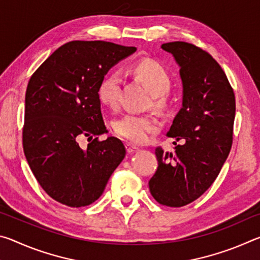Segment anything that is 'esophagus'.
I'll return each instance as SVG.
<instances>
[{
	"label": "esophagus",
	"instance_id": "esophagus-1",
	"mask_svg": "<svg viewBox=\"0 0 260 260\" xmlns=\"http://www.w3.org/2000/svg\"><path fill=\"white\" fill-rule=\"evenodd\" d=\"M126 150H127V152H128V153H134V152H136V151L139 150V148L136 147V146H133V144L127 143L126 144Z\"/></svg>",
	"mask_w": 260,
	"mask_h": 260
}]
</instances>
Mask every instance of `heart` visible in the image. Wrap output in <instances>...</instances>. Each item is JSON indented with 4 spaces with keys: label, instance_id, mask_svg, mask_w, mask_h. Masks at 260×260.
I'll use <instances>...</instances> for the list:
<instances>
[{
    "label": "heart",
    "instance_id": "obj_1",
    "mask_svg": "<svg viewBox=\"0 0 260 260\" xmlns=\"http://www.w3.org/2000/svg\"><path fill=\"white\" fill-rule=\"evenodd\" d=\"M135 74L152 94L153 104L164 108L167 100L165 91L170 87V77L165 69L151 59H141L131 67ZM121 77L118 71H111L103 78L99 87V98L103 104L116 108L119 103ZM160 127L157 117L149 113L128 112L114 121L113 128L116 133L134 143H143L150 134Z\"/></svg>",
    "mask_w": 260,
    "mask_h": 260
}]
</instances>
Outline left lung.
<instances>
[{"instance_id": "obj_1", "label": "left lung", "mask_w": 260, "mask_h": 260, "mask_svg": "<svg viewBox=\"0 0 260 260\" xmlns=\"http://www.w3.org/2000/svg\"><path fill=\"white\" fill-rule=\"evenodd\" d=\"M160 48L180 68L182 107L166 134L175 139L174 151L156 148L158 167L149 189L158 203L180 208L208 190L230 155L235 96L223 70L206 51L182 41Z\"/></svg>"}]
</instances>
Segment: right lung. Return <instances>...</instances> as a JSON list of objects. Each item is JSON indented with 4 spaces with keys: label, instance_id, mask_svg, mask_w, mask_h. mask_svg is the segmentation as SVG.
<instances>
[{
    "label": "right lung",
    "instance_id": "add662e5",
    "mask_svg": "<svg viewBox=\"0 0 260 260\" xmlns=\"http://www.w3.org/2000/svg\"><path fill=\"white\" fill-rule=\"evenodd\" d=\"M136 51L105 41H71L59 47L30 77L25 96L23 146L34 177L59 203H94L126 155L120 140L98 138L86 149L78 141L108 133L99 87L114 65Z\"/></svg>",
    "mask_w": 260,
    "mask_h": 260
}]
</instances>
